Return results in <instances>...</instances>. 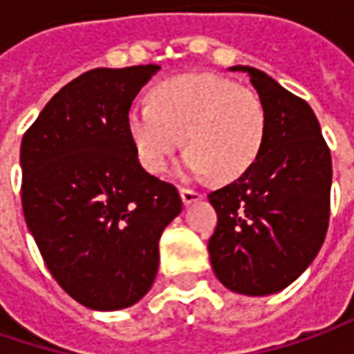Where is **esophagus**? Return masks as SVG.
<instances>
[{
    "mask_svg": "<svg viewBox=\"0 0 354 354\" xmlns=\"http://www.w3.org/2000/svg\"><path fill=\"white\" fill-rule=\"evenodd\" d=\"M180 196H182V202H184L186 206L204 198V194L200 192V190H194V188H180Z\"/></svg>",
    "mask_w": 354,
    "mask_h": 354,
    "instance_id": "1",
    "label": "esophagus"
}]
</instances>
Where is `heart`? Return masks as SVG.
<instances>
[{"mask_svg": "<svg viewBox=\"0 0 354 354\" xmlns=\"http://www.w3.org/2000/svg\"><path fill=\"white\" fill-rule=\"evenodd\" d=\"M266 131V104L254 88L209 73L162 81L150 102L129 111L132 142L152 174L164 170L184 140L186 174L234 180L257 160Z\"/></svg>", "mask_w": 354, "mask_h": 354, "instance_id": "1", "label": "heart"}]
</instances>
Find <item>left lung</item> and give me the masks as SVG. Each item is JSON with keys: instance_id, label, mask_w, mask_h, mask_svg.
<instances>
[{"instance_id": "1", "label": "left lung", "mask_w": 354, "mask_h": 354, "mask_svg": "<svg viewBox=\"0 0 354 354\" xmlns=\"http://www.w3.org/2000/svg\"><path fill=\"white\" fill-rule=\"evenodd\" d=\"M250 75L266 104L268 131L257 160L207 194L218 223L207 241L216 277L243 295L293 283L321 250L330 214V150L311 106L263 71Z\"/></svg>"}]
</instances>
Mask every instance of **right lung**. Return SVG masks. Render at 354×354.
<instances>
[{"instance_id":"obj_1","label":"right lung","mask_w":354,"mask_h":354,"mask_svg":"<svg viewBox=\"0 0 354 354\" xmlns=\"http://www.w3.org/2000/svg\"><path fill=\"white\" fill-rule=\"evenodd\" d=\"M158 69L86 71L21 140L27 227L55 281L88 309H124L147 295L162 232L182 212L176 186L140 166L129 132L132 100Z\"/></svg>"}]
</instances>
